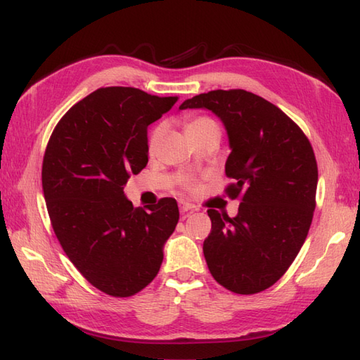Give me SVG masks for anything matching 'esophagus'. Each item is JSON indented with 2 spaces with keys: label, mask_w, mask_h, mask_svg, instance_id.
<instances>
[{
  "label": "esophagus",
  "mask_w": 360,
  "mask_h": 360,
  "mask_svg": "<svg viewBox=\"0 0 360 360\" xmlns=\"http://www.w3.org/2000/svg\"><path fill=\"white\" fill-rule=\"evenodd\" d=\"M179 210L182 213H192V212H196L198 209H196V205H193V204L186 202V201H181L179 202Z\"/></svg>",
  "instance_id": "34e87169"
}]
</instances>
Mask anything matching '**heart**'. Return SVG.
Segmentation results:
<instances>
[{
    "mask_svg": "<svg viewBox=\"0 0 360 360\" xmlns=\"http://www.w3.org/2000/svg\"><path fill=\"white\" fill-rule=\"evenodd\" d=\"M209 125H217V124L212 119H209V117H195V119L187 122V125H186L187 134L195 131V129H198V128L209 127ZM162 133H164V128L160 127V125H158V127H155V128L151 129V133L148 136V142H147V147H148L150 153H155L158 143L160 141V137H162ZM184 187L187 190H190V192H195V190H196V182L192 181V179H187L184 182Z\"/></svg>",
    "mask_w": 360,
    "mask_h": 360,
    "instance_id": "obj_1",
    "label": "heart"
}]
</instances>
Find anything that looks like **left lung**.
Instances as JSON below:
<instances>
[{
	"instance_id": "8db88e82",
	"label": "left lung",
	"mask_w": 360,
	"mask_h": 360,
	"mask_svg": "<svg viewBox=\"0 0 360 360\" xmlns=\"http://www.w3.org/2000/svg\"><path fill=\"white\" fill-rule=\"evenodd\" d=\"M205 108L223 122L231 155L226 193L240 198L238 215L209 209L204 257L212 277L235 294H257L278 281L300 252L316 209L317 162L292 119L254 93L217 89L179 110Z\"/></svg>"
}]
</instances>
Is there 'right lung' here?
<instances>
[{"instance_id": "right-lung-1", "label": "right lung", "mask_w": 360, "mask_h": 360, "mask_svg": "<svg viewBox=\"0 0 360 360\" xmlns=\"http://www.w3.org/2000/svg\"><path fill=\"white\" fill-rule=\"evenodd\" d=\"M176 102L101 88L60 119L46 147L41 184L53 232L83 277L108 295L131 297L150 285L178 224L173 198L145 210L124 193L148 162V125Z\"/></svg>"}]
</instances>
